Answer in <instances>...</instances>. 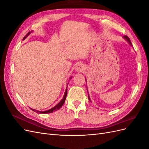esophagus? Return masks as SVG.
Listing matches in <instances>:
<instances>
[{
	"instance_id": "34e87169",
	"label": "esophagus",
	"mask_w": 149,
	"mask_h": 149,
	"mask_svg": "<svg viewBox=\"0 0 149 149\" xmlns=\"http://www.w3.org/2000/svg\"><path fill=\"white\" fill-rule=\"evenodd\" d=\"M76 70L78 72H83L84 70V67L82 65H78L76 67Z\"/></svg>"
}]
</instances>
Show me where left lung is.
Wrapping results in <instances>:
<instances>
[{
    "mask_svg": "<svg viewBox=\"0 0 149 149\" xmlns=\"http://www.w3.org/2000/svg\"><path fill=\"white\" fill-rule=\"evenodd\" d=\"M123 38L126 40V41H127L129 43V45H132V43H131V42H130V38L127 37V36H126V35H125V36H124L123 37ZM87 90H88V89H87ZM88 98H89V100H90V99H89V94H88Z\"/></svg>",
    "mask_w": 149,
    "mask_h": 149,
    "instance_id": "8db88e82",
    "label": "left lung"
}]
</instances>
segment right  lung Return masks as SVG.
Returning <instances> with one entry per match:
<instances>
[{"instance_id": "obj_1", "label": "right lung", "mask_w": 149, "mask_h": 149, "mask_svg": "<svg viewBox=\"0 0 149 149\" xmlns=\"http://www.w3.org/2000/svg\"><path fill=\"white\" fill-rule=\"evenodd\" d=\"M31 32H32V31H31ZM31 32H30V31H29V32L25 35V37H24V38H23V40H24L26 37H27ZM71 78H70V79H71ZM66 95H67V88L66 89V91H65V94H64V96H63V97L62 100H61V101H60L59 103H58V104H56L55 107H53L51 108L50 109L47 110V111H37V110L33 109H31L32 110V111H35V112H37V113H38V114H49V113H52V112H54V111H56L58 110L59 109H60V107L63 106V104L65 101L66 97Z\"/></svg>"}]
</instances>
